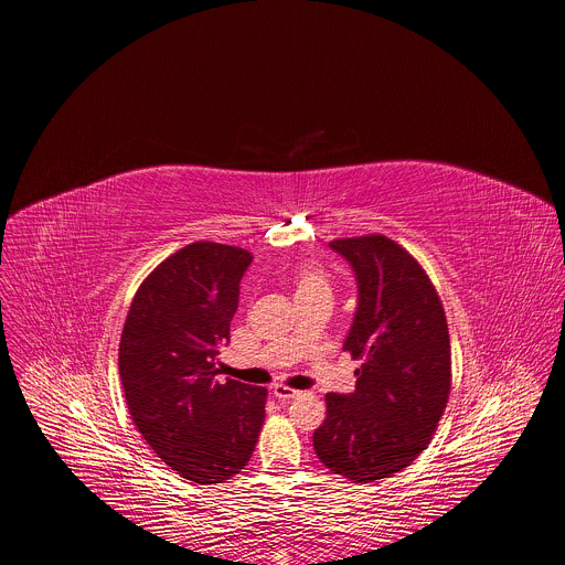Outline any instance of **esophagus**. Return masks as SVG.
<instances>
[{
  "mask_svg": "<svg viewBox=\"0 0 565 565\" xmlns=\"http://www.w3.org/2000/svg\"><path fill=\"white\" fill-rule=\"evenodd\" d=\"M273 393H275V397H277V399H281V402H288V399H292V397H299V395H301V391L290 388V386H284V384H275V386H273Z\"/></svg>",
  "mask_w": 565,
  "mask_h": 565,
  "instance_id": "esophagus-1",
  "label": "esophagus"
}]
</instances>
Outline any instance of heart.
Returning a JSON list of instances; mask_svg holds the SVG:
<instances>
[{"label": "heart", "mask_w": 565, "mask_h": 565, "mask_svg": "<svg viewBox=\"0 0 565 565\" xmlns=\"http://www.w3.org/2000/svg\"><path fill=\"white\" fill-rule=\"evenodd\" d=\"M292 284H295V297L312 295V292H319V290H329L327 277L321 275L317 268H312V266H299L295 270Z\"/></svg>", "instance_id": "b5f03b06"}]
</instances>
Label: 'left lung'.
Instances as JSON below:
<instances>
[{"label": "left lung", "instance_id": "8db88e82", "mask_svg": "<svg viewBox=\"0 0 565 565\" xmlns=\"http://www.w3.org/2000/svg\"><path fill=\"white\" fill-rule=\"evenodd\" d=\"M329 246L355 273L358 310L344 351L362 366L353 393H327L312 447L333 473L364 486L427 449L451 388L449 329L431 279L395 241L366 234Z\"/></svg>", "mask_w": 565, "mask_h": 565}]
</instances>
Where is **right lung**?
<instances>
[{
  "label": "right lung",
  "instance_id": "obj_1",
  "mask_svg": "<svg viewBox=\"0 0 565 565\" xmlns=\"http://www.w3.org/2000/svg\"><path fill=\"white\" fill-rule=\"evenodd\" d=\"M250 262L248 250L212 241L181 248L140 284L120 335L118 371L136 429L199 486L244 469L266 418L264 386L216 380Z\"/></svg>",
  "mask_w": 565,
  "mask_h": 565
}]
</instances>
